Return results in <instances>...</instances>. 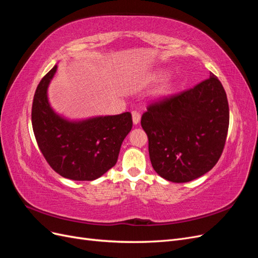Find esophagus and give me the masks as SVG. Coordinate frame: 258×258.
I'll return each instance as SVG.
<instances>
[{
    "label": "esophagus",
    "instance_id": "1",
    "mask_svg": "<svg viewBox=\"0 0 258 258\" xmlns=\"http://www.w3.org/2000/svg\"><path fill=\"white\" fill-rule=\"evenodd\" d=\"M140 119H141V115L138 112H132V121H134L135 124H138L140 122Z\"/></svg>",
    "mask_w": 258,
    "mask_h": 258
}]
</instances>
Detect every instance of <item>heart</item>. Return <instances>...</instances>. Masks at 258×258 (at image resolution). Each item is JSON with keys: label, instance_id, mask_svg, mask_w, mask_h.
<instances>
[{"label": "heart", "instance_id": "b5f03b06", "mask_svg": "<svg viewBox=\"0 0 258 258\" xmlns=\"http://www.w3.org/2000/svg\"><path fill=\"white\" fill-rule=\"evenodd\" d=\"M167 76V72L165 71H159L155 74V80H160L162 77ZM175 88V82L173 80H166L163 81V83L159 86V88L157 89V96L158 97H166L169 96L171 92L173 91V89Z\"/></svg>", "mask_w": 258, "mask_h": 258}]
</instances>
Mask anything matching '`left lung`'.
Instances as JSON below:
<instances>
[{
  "mask_svg": "<svg viewBox=\"0 0 258 258\" xmlns=\"http://www.w3.org/2000/svg\"><path fill=\"white\" fill-rule=\"evenodd\" d=\"M141 126L154 170L173 183L206 174L220 159L229 126V106L217 77L151 104Z\"/></svg>",
  "mask_w": 258,
  "mask_h": 258,
  "instance_id": "8db88e82",
  "label": "left lung"
}]
</instances>
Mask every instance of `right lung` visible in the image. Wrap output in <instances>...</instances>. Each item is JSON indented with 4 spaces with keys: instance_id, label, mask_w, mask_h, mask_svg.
Wrapping results in <instances>:
<instances>
[{
    "instance_id": "add662e5",
    "label": "right lung",
    "mask_w": 258,
    "mask_h": 258,
    "mask_svg": "<svg viewBox=\"0 0 258 258\" xmlns=\"http://www.w3.org/2000/svg\"><path fill=\"white\" fill-rule=\"evenodd\" d=\"M57 69L56 64L35 90L32 127L36 142L61 176L93 181L116 165L122 141L132 128V117L126 112L73 120L58 114L48 100V87Z\"/></svg>"
}]
</instances>
